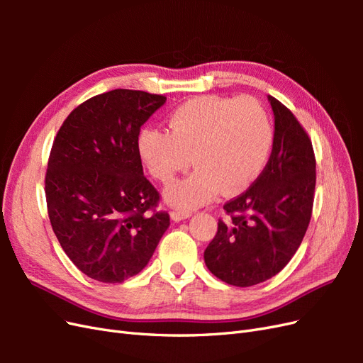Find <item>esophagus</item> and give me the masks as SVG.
I'll return each instance as SVG.
<instances>
[{
	"mask_svg": "<svg viewBox=\"0 0 363 363\" xmlns=\"http://www.w3.org/2000/svg\"><path fill=\"white\" fill-rule=\"evenodd\" d=\"M192 213L191 212H184V211H177V208H175V211H172L171 212V218L174 219L175 223H179V221H183V219H188L189 216H191Z\"/></svg>",
	"mask_w": 363,
	"mask_h": 363,
	"instance_id": "obj_1",
	"label": "esophagus"
}]
</instances>
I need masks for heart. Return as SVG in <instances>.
Instances as JSON below:
<instances>
[{"mask_svg": "<svg viewBox=\"0 0 363 363\" xmlns=\"http://www.w3.org/2000/svg\"><path fill=\"white\" fill-rule=\"evenodd\" d=\"M168 128H142L138 151L163 183L192 159L196 169L164 191L167 201L180 208L200 207L221 189L227 195L245 189L265 168L274 139L267 111L250 96L194 98L169 115Z\"/></svg>", "mask_w": 363, "mask_h": 363, "instance_id": "obj_1", "label": "heart"}]
</instances>
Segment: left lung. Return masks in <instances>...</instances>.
I'll return each mask as SVG.
<instances>
[{"label":"left lung","mask_w":363,"mask_h":363,"mask_svg":"<svg viewBox=\"0 0 363 363\" xmlns=\"http://www.w3.org/2000/svg\"><path fill=\"white\" fill-rule=\"evenodd\" d=\"M272 151L251 188L224 204L227 218L204 250L213 276L248 288L279 274L298 250L311 223L315 156L304 128L276 98Z\"/></svg>","instance_id":"8db88e82"}]
</instances>
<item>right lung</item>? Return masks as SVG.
<instances>
[{
    "instance_id": "obj_1",
    "label": "right lung",
    "mask_w": 363,
    "mask_h": 363,
    "mask_svg": "<svg viewBox=\"0 0 363 363\" xmlns=\"http://www.w3.org/2000/svg\"><path fill=\"white\" fill-rule=\"evenodd\" d=\"M167 96L115 89L89 98L65 119L45 177L51 227L74 265L103 283L144 269L169 227L150 213L159 192L138 151L140 127Z\"/></svg>"
}]
</instances>
